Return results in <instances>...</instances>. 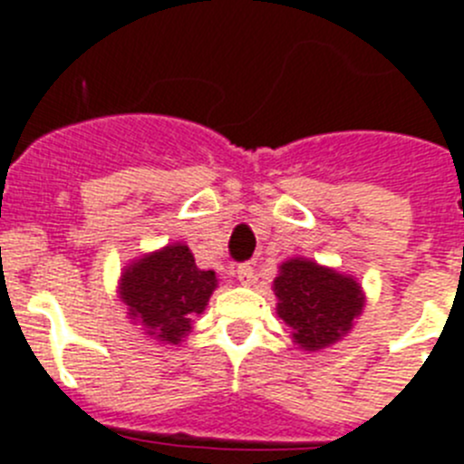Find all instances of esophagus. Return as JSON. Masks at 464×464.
<instances>
[{"label": "esophagus", "instance_id": "34e87169", "mask_svg": "<svg viewBox=\"0 0 464 464\" xmlns=\"http://www.w3.org/2000/svg\"><path fill=\"white\" fill-rule=\"evenodd\" d=\"M237 278H239L244 285H251V283L256 281V267H253L251 262H244V265H239V269H237Z\"/></svg>", "mask_w": 464, "mask_h": 464}]
</instances>
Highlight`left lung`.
Returning a JSON list of instances; mask_svg holds the SVG:
<instances>
[{
	"mask_svg": "<svg viewBox=\"0 0 464 464\" xmlns=\"http://www.w3.org/2000/svg\"><path fill=\"white\" fill-rule=\"evenodd\" d=\"M276 314L290 327L302 351H321L337 343L362 314L360 283L337 269L323 267L306 257H293L274 278Z\"/></svg>",
	"mask_w": 464,
	"mask_h": 464,
	"instance_id": "left-lung-1",
	"label": "left lung"
}]
</instances>
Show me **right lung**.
Masks as SVG:
<instances>
[{"mask_svg":"<svg viewBox=\"0 0 464 464\" xmlns=\"http://www.w3.org/2000/svg\"><path fill=\"white\" fill-rule=\"evenodd\" d=\"M218 281L195 265L186 244H169L125 267L118 285L122 304L146 334L162 343H181L204 314Z\"/></svg>","mask_w":464,"mask_h":464,"instance_id":"add662e5","label":"right lung"}]
</instances>
